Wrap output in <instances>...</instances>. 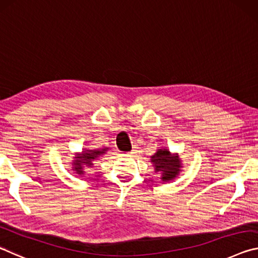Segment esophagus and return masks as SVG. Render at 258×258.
<instances>
[{
  "instance_id": "1",
  "label": "esophagus",
  "mask_w": 258,
  "mask_h": 258,
  "mask_svg": "<svg viewBox=\"0 0 258 258\" xmlns=\"http://www.w3.org/2000/svg\"><path fill=\"white\" fill-rule=\"evenodd\" d=\"M136 152H137V150H136V149H133V150H132V152H130L129 154H130V155H134L135 153H136Z\"/></svg>"
}]
</instances>
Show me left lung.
<instances>
[{"label": "left lung", "instance_id": "8db88e82", "mask_svg": "<svg viewBox=\"0 0 258 258\" xmlns=\"http://www.w3.org/2000/svg\"><path fill=\"white\" fill-rule=\"evenodd\" d=\"M155 172L161 174L162 181L175 179L181 169V161L178 154H171L167 149H159L157 153L151 157Z\"/></svg>", "mask_w": 258, "mask_h": 258}]
</instances>
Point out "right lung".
I'll return each mask as SVG.
<instances>
[{"mask_svg": "<svg viewBox=\"0 0 258 258\" xmlns=\"http://www.w3.org/2000/svg\"><path fill=\"white\" fill-rule=\"evenodd\" d=\"M108 149H100V150H84L81 154H78L73 161V170L77 171V174L83 175L84 168H91L94 166V162L98 159L100 155L105 154Z\"/></svg>", "mask_w": 258, "mask_h": 258, "instance_id": "right-lung-1", "label": "right lung"}]
</instances>
